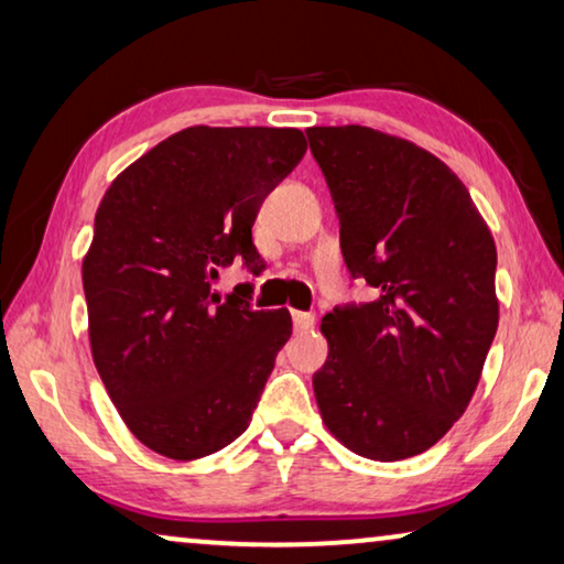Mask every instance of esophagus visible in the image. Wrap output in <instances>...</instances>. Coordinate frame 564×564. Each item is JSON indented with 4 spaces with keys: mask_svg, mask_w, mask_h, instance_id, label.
I'll return each instance as SVG.
<instances>
[{
    "mask_svg": "<svg viewBox=\"0 0 564 564\" xmlns=\"http://www.w3.org/2000/svg\"><path fill=\"white\" fill-rule=\"evenodd\" d=\"M291 319H293V329H296V332H308V329L314 327L316 316L312 312H293Z\"/></svg>",
    "mask_w": 564,
    "mask_h": 564,
    "instance_id": "1",
    "label": "esophagus"
}]
</instances>
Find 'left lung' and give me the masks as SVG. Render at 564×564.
<instances>
[{"label": "left lung", "instance_id": "8db88e82", "mask_svg": "<svg viewBox=\"0 0 564 564\" xmlns=\"http://www.w3.org/2000/svg\"><path fill=\"white\" fill-rule=\"evenodd\" d=\"M306 134L347 271L376 289L368 304L322 319V422L355 455L414 457L449 432L478 388L498 329L494 235L430 150L360 124Z\"/></svg>", "mask_w": 564, "mask_h": 564}]
</instances>
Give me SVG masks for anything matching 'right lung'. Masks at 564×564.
I'll return each mask as SVG.
<instances>
[{"mask_svg": "<svg viewBox=\"0 0 564 564\" xmlns=\"http://www.w3.org/2000/svg\"><path fill=\"white\" fill-rule=\"evenodd\" d=\"M306 153L293 127H186L112 181L94 217L82 279L91 358L134 437L199 459L248 430L285 308L212 293L217 268H258V209Z\"/></svg>", "mask_w": 564, "mask_h": 564, "instance_id": "right-lung-1", "label": "right lung"}]
</instances>
